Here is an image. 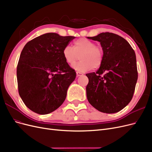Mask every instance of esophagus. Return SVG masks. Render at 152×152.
Segmentation results:
<instances>
[{
  "mask_svg": "<svg viewBox=\"0 0 152 152\" xmlns=\"http://www.w3.org/2000/svg\"><path fill=\"white\" fill-rule=\"evenodd\" d=\"M76 75H77V76H81L83 75V73L77 71V72H76Z\"/></svg>",
  "mask_w": 152,
  "mask_h": 152,
  "instance_id": "1",
  "label": "esophagus"
}]
</instances>
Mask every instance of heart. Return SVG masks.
Instances as JSON below:
<instances>
[{
  "label": "heart",
  "mask_w": 152,
  "mask_h": 152,
  "mask_svg": "<svg viewBox=\"0 0 152 152\" xmlns=\"http://www.w3.org/2000/svg\"><path fill=\"white\" fill-rule=\"evenodd\" d=\"M63 57L69 66H73L80 58L79 63L74 68L80 71L97 69L102 66L104 59V50L102 46L95 45L94 42L86 38L78 39L72 46H66L63 50Z\"/></svg>",
  "instance_id": "1"
}]
</instances>
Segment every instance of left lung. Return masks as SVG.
<instances>
[{
    "label": "left lung",
    "mask_w": 152,
    "mask_h": 152,
    "mask_svg": "<svg viewBox=\"0 0 152 152\" xmlns=\"http://www.w3.org/2000/svg\"><path fill=\"white\" fill-rule=\"evenodd\" d=\"M88 39L100 42L103 62L96 72L86 74V95L94 108L106 113L118 112L130 102L138 80L136 55L124 38L102 32Z\"/></svg>",
    "instance_id": "left-lung-1"
}]
</instances>
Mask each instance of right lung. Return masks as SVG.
Returning <instances> with one entry per match:
<instances>
[{"mask_svg":"<svg viewBox=\"0 0 152 152\" xmlns=\"http://www.w3.org/2000/svg\"><path fill=\"white\" fill-rule=\"evenodd\" d=\"M75 38L46 33L28 42L17 67L18 90L27 107L40 115L51 113L63 103L76 78L63 54Z\"/></svg>","mask_w":152,"mask_h":152,"instance_id":"right-lung-1","label":"right lung"}]
</instances>
